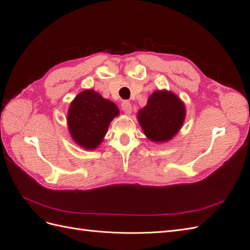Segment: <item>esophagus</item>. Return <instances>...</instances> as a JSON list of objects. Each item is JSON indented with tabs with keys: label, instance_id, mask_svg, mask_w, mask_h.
Returning a JSON list of instances; mask_svg holds the SVG:
<instances>
[{
	"label": "esophagus",
	"instance_id": "1",
	"mask_svg": "<svg viewBox=\"0 0 250 250\" xmlns=\"http://www.w3.org/2000/svg\"><path fill=\"white\" fill-rule=\"evenodd\" d=\"M121 106H122V109L126 113V115H130L132 107H131V104L129 101H123L122 104H121Z\"/></svg>",
	"mask_w": 250,
	"mask_h": 250
}]
</instances>
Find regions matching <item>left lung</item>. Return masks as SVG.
Segmentation results:
<instances>
[{
  "mask_svg": "<svg viewBox=\"0 0 250 250\" xmlns=\"http://www.w3.org/2000/svg\"><path fill=\"white\" fill-rule=\"evenodd\" d=\"M185 104L168 90H156L147 105L138 112V121L146 137L153 142H167L184 124Z\"/></svg>",
  "mask_w": 250,
  "mask_h": 250,
  "instance_id": "1",
  "label": "left lung"
}]
</instances>
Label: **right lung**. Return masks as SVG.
Instances as JSON below:
<instances>
[{"label":"right lung","instance_id":"1","mask_svg":"<svg viewBox=\"0 0 250 250\" xmlns=\"http://www.w3.org/2000/svg\"><path fill=\"white\" fill-rule=\"evenodd\" d=\"M117 105L93 89H85L72 101L67 112V127L79 146L94 150L100 145L113 118Z\"/></svg>","mask_w":250,"mask_h":250}]
</instances>
